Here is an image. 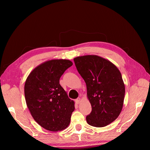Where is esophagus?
<instances>
[{
  "instance_id": "1",
  "label": "esophagus",
  "mask_w": 150,
  "mask_h": 150,
  "mask_svg": "<svg viewBox=\"0 0 150 150\" xmlns=\"http://www.w3.org/2000/svg\"><path fill=\"white\" fill-rule=\"evenodd\" d=\"M81 98H78V99H76V100H75V102H76V104H79L81 103Z\"/></svg>"
}]
</instances>
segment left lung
Masks as SVG:
<instances>
[{
	"label": "left lung",
	"instance_id": "1",
	"mask_svg": "<svg viewBox=\"0 0 150 150\" xmlns=\"http://www.w3.org/2000/svg\"><path fill=\"white\" fill-rule=\"evenodd\" d=\"M79 74L87 88V97L92 111L86 116L88 123L101 128L114 121L123 106L125 86L117 67L96 55L74 58Z\"/></svg>",
	"mask_w": 150,
	"mask_h": 150
}]
</instances>
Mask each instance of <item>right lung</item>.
Listing matches in <instances>:
<instances>
[{"label":"right lung","mask_w":150,"mask_h":150,"mask_svg":"<svg viewBox=\"0 0 150 150\" xmlns=\"http://www.w3.org/2000/svg\"><path fill=\"white\" fill-rule=\"evenodd\" d=\"M72 65L67 59L47 61L35 67L26 79L27 106L34 120L48 131H62L69 125L74 102L68 98L59 79Z\"/></svg>","instance_id":"1"}]
</instances>
